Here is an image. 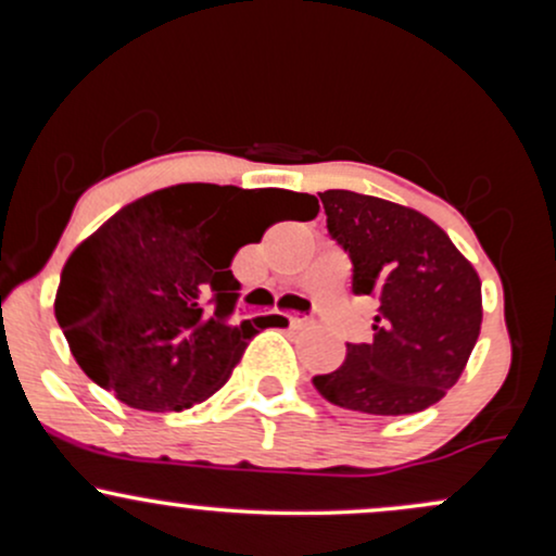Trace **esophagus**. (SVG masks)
I'll use <instances>...</instances> for the list:
<instances>
[{
	"instance_id": "esophagus-1",
	"label": "esophagus",
	"mask_w": 556,
	"mask_h": 556,
	"mask_svg": "<svg viewBox=\"0 0 556 556\" xmlns=\"http://www.w3.org/2000/svg\"><path fill=\"white\" fill-rule=\"evenodd\" d=\"M287 318H290L292 327H305V324H311V318H308V316H298V314H292V316H287Z\"/></svg>"
}]
</instances>
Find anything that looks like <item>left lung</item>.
Listing matches in <instances>:
<instances>
[{
    "label": "left lung",
    "mask_w": 556,
    "mask_h": 556,
    "mask_svg": "<svg viewBox=\"0 0 556 556\" xmlns=\"http://www.w3.org/2000/svg\"><path fill=\"white\" fill-rule=\"evenodd\" d=\"M329 235L353 261L355 295L379 300L374 340L348 344L314 384L331 405L410 416L455 387L481 334V279L437 222L353 190L318 193Z\"/></svg>",
    "instance_id": "left-lung-1"
}]
</instances>
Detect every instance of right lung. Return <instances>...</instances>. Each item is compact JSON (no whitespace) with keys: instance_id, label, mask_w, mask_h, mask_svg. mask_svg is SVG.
<instances>
[{"instance_id":"obj_1","label":"right lung","mask_w":556,"mask_h":556,"mask_svg":"<svg viewBox=\"0 0 556 556\" xmlns=\"http://www.w3.org/2000/svg\"><path fill=\"white\" fill-rule=\"evenodd\" d=\"M318 201L282 188L182 182L119 208L70 253L54 314L88 379L136 410L193 407L227 384L277 316L229 324L235 253ZM217 308L212 312L211 303Z\"/></svg>"}]
</instances>
